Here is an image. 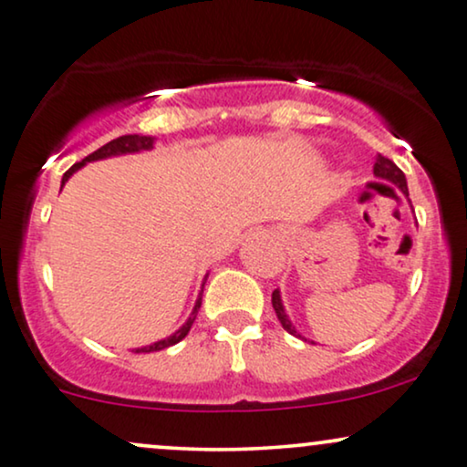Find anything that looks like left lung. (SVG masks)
Segmentation results:
<instances>
[{
	"instance_id": "left-lung-1",
	"label": "left lung",
	"mask_w": 467,
	"mask_h": 467,
	"mask_svg": "<svg viewBox=\"0 0 467 467\" xmlns=\"http://www.w3.org/2000/svg\"><path fill=\"white\" fill-rule=\"evenodd\" d=\"M374 176H376V178H383V180H387V182H391V184H396V187L400 189L404 195H409V189H407V178H404L402 170H400V167L396 165L394 161L387 159V156H383V154H376ZM272 305H274V311H276V316H278V319H280V324H283V328L287 330L289 335H296V337H300V339H302V335H297V330H296L294 326H291V322H289L287 313H285L283 302H280V291H278V289L274 291V294H272ZM305 341H306V339H305Z\"/></svg>"
}]
</instances>
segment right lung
I'll return each mask as SVG.
<instances>
[{"label":"right lung","mask_w":467,"mask_h":467,"mask_svg":"<svg viewBox=\"0 0 467 467\" xmlns=\"http://www.w3.org/2000/svg\"><path fill=\"white\" fill-rule=\"evenodd\" d=\"M151 145H154V139L151 137H141V134H123V137L119 139H112L110 143L102 145L99 150H95L93 154H88L87 159H82L80 162H76V165H71L69 170L65 171L63 176V184L69 180V176L73 171H78L80 167L84 165V162H91V161H99V159H109V156H117V154H130V151H141V150H150ZM202 291H204V285H202ZM202 291H200V297L198 302H195L193 311H191V317L184 322V326L180 330H176L171 337H167V339L162 341H156V344L151 346H145V348H137L134 352H156V350H165V348H170L173 344H178V341H182L184 337H187V333L191 330V326H193L195 322V316H198L200 306H202Z\"/></svg>","instance_id":"add662e5"}]
</instances>
